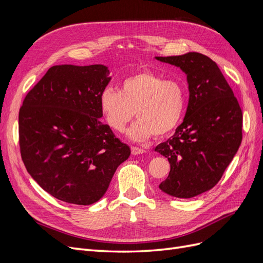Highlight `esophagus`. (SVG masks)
<instances>
[{"instance_id": "esophagus-1", "label": "esophagus", "mask_w": 263, "mask_h": 263, "mask_svg": "<svg viewBox=\"0 0 263 263\" xmlns=\"http://www.w3.org/2000/svg\"><path fill=\"white\" fill-rule=\"evenodd\" d=\"M146 151L142 149V148H138V147H132V154L134 155V156H136V155H141V154H145Z\"/></svg>"}]
</instances>
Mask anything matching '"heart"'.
Returning a JSON list of instances; mask_svg holds the SVG:
<instances>
[{
  "label": "heart",
  "mask_w": 263,
  "mask_h": 263,
  "mask_svg": "<svg viewBox=\"0 0 263 263\" xmlns=\"http://www.w3.org/2000/svg\"><path fill=\"white\" fill-rule=\"evenodd\" d=\"M100 109L114 132H124L134 114L138 118L128 136L145 141L156 134L162 137L177 128L186 104L185 85L179 79H163L154 71H139L123 79L119 91L105 87L100 94Z\"/></svg>",
  "instance_id": "1"
}]
</instances>
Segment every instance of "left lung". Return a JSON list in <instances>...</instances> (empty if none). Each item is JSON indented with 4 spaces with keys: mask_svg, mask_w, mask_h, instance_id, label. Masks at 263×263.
Returning <instances> with one entry per match:
<instances>
[{
    "mask_svg": "<svg viewBox=\"0 0 263 263\" xmlns=\"http://www.w3.org/2000/svg\"><path fill=\"white\" fill-rule=\"evenodd\" d=\"M155 58L180 68L189 84L184 119L171 138L155 148L171 166L159 189L174 197H194L217 184L239 149L241 108L216 62L208 55L187 52Z\"/></svg>",
    "mask_w": 263,
    "mask_h": 263,
    "instance_id": "1",
    "label": "left lung"
}]
</instances>
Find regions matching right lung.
<instances>
[{
    "instance_id": "1",
    "label": "right lung",
    "mask_w": 263,
    "mask_h": 263,
    "mask_svg": "<svg viewBox=\"0 0 263 263\" xmlns=\"http://www.w3.org/2000/svg\"><path fill=\"white\" fill-rule=\"evenodd\" d=\"M110 79L103 65L53 66L23 102V162L39 186L60 201L98 202L130 156V148L100 119V94Z\"/></svg>"
}]
</instances>
